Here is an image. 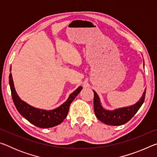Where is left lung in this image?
<instances>
[{"label": "left lung", "instance_id": "obj_1", "mask_svg": "<svg viewBox=\"0 0 157 157\" xmlns=\"http://www.w3.org/2000/svg\"><path fill=\"white\" fill-rule=\"evenodd\" d=\"M144 65V62H143ZM94 93V107L95 114L99 120L106 124L112 126L122 125L128 122L136 112L139 111L144 102L146 89L143 92L142 97L136 103L125 107L116 109L114 110H107L102 107L100 102V97L97 93L93 90Z\"/></svg>", "mask_w": 157, "mask_h": 157}]
</instances>
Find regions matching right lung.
I'll return each instance as SVG.
<instances>
[{
	"label": "right lung",
	"mask_w": 157,
	"mask_h": 157,
	"mask_svg": "<svg viewBox=\"0 0 157 157\" xmlns=\"http://www.w3.org/2000/svg\"><path fill=\"white\" fill-rule=\"evenodd\" d=\"M11 69L12 68H10V71H11ZM9 83L12 99L18 112L30 123L40 128H49L62 123L67 116L71 102L82 89V86H79L69 95L68 99L59 107L51 110H46L33 107L21 99L15 90L11 73L9 76Z\"/></svg>",
	"instance_id": "1"
}]
</instances>
